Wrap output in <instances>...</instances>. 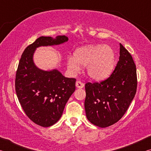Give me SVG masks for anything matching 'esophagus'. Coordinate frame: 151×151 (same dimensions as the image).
Here are the masks:
<instances>
[{"mask_svg":"<svg viewBox=\"0 0 151 151\" xmlns=\"http://www.w3.org/2000/svg\"><path fill=\"white\" fill-rule=\"evenodd\" d=\"M76 86L78 88H83L84 86H85V85H84V83H82L81 81H77L76 83Z\"/></svg>","mask_w":151,"mask_h":151,"instance_id":"34e87169","label":"esophagus"}]
</instances>
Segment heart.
I'll return each instance as SVG.
<instances>
[{
	"mask_svg": "<svg viewBox=\"0 0 151 151\" xmlns=\"http://www.w3.org/2000/svg\"><path fill=\"white\" fill-rule=\"evenodd\" d=\"M66 66L73 73L86 66V73L92 80L101 81L109 77L114 69L115 55L112 48L104 45H90L76 49L73 56L66 58Z\"/></svg>",
	"mask_w": 151,
	"mask_h": 151,
	"instance_id": "b5f03b06",
	"label": "heart"
}]
</instances>
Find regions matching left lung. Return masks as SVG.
<instances>
[{"mask_svg":"<svg viewBox=\"0 0 151 151\" xmlns=\"http://www.w3.org/2000/svg\"><path fill=\"white\" fill-rule=\"evenodd\" d=\"M136 66L128 50L120 43V57L115 69L101 83H86L85 109L86 118L101 128L121 119L137 91Z\"/></svg>","mask_w":151,"mask_h":151,"instance_id":"left-lung-1","label":"left lung"}]
</instances>
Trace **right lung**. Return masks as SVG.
Segmentation results:
<instances>
[{
	"mask_svg": "<svg viewBox=\"0 0 151 151\" xmlns=\"http://www.w3.org/2000/svg\"><path fill=\"white\" fill-rule=\"evenodd\" d=\"M66 36L40 37L25 48L15 79L18 99L28 117L35 124L48 127L62 116L65 104L75 91V78H66L57 69L45 70L35 65V50L40 47L64 44Z\"/></svg>",
	"mask_w": 151,
	"mask_h": 151,
	"instance_id": "obj_1",
	"label": "right lung"
}]
</instances>
